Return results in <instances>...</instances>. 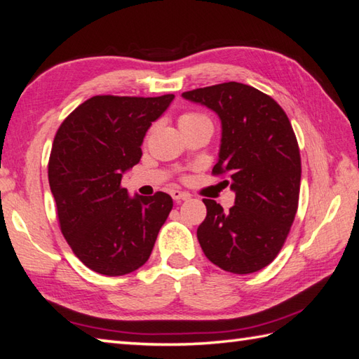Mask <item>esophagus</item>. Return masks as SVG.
Instances as JSON below:
<instances>
[{
  "mask_svg": "<svg viewBox=\"0 0 359 359\" xmlns=\"http://www.w3.org/2000/svg\"><path fill=\"white\" fill-rule=\"evenodd\" d=\"M171 197H172V199H174L175 202H180V201H188L191 196H189V194L185 193V191H179V189H172V191H171Z\"/></svg>",
  "mask_w": 359,
  "mask_h": 359,
  "instance_id": "esophagus-1",
  "label": "esophagus"
}]
</instances>
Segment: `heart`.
<instances>
[{
	"instance_id": "b5f03b06",
	"label": "heart",
	"mask_w": 359,
	"mask_h": 359,
	"mask_svg": "<svg viewBox=\"0 0 359 359\" xmlns=\"http://www.w3.org/2000/svg\"><path fill=\"white\" fill-rule=\"evenodd\" d=\"M199 121H210L207 117L202 116V114H197V112H185L184 116L180 117L179 123L180 128L182 126H187V125H193V123H199Z\"/></svg>"
}]
</instances>
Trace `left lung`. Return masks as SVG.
Here are the masks:
<instances>
[{"label": "left lung", "instance_id": "8db88e82", "mask_svg": "<svg viewBox=\"0 0 359 359\" xmlns=\"http://www.w3.org/2000/svg\"><path fill=\"white\" fill-rule=\"evenodd\" d=\"M182 95L220 117L222 143L212 174L230 179L224 182L236 193L230 211L203 199L207 217L197 228L203 253L234 274L262 270L284 247L299 202L301 154L292 123L276 100L242 83Z\"/></svg>", "mask_w": 359, "mask_h": 359}]
</instances>
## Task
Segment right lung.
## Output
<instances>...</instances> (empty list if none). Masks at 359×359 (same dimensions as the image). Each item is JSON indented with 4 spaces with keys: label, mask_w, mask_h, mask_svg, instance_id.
<instances>
[{
    "label": "right lung",
    "mask_w": 359,
    "mask_h": 359,
    "mask_svg": "<svg viewBox=\"0 0 359 359\" xmlns=\"http://www.w3.org/2000/svg\"><path fill=\"white\" fill-rule=\"evenodd\" d=\"M174 95H95L67 116L53 137L48 175L60 230L74 255L104 276L148 261L172 210L170 194L128 196L121 175L140 162L148 128Z\"/></svg>",
    "instance_id": "add662e5"
}]
</instances>
